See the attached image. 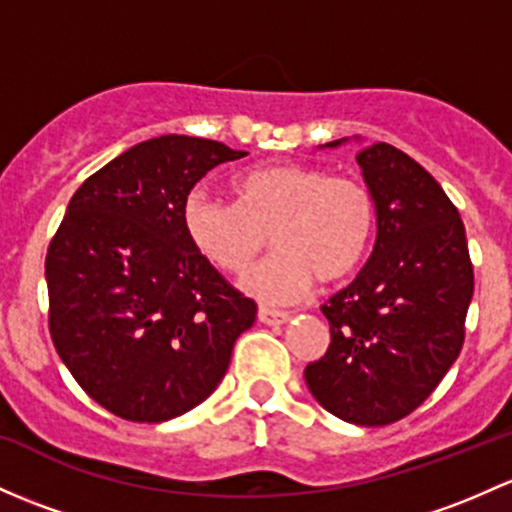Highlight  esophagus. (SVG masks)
<instances>
[{
    "label": "esophagus",
    "instance_id": "34e87169",
    "mask_svg": "<svg viewBox=\"0 0 512 512\" xmlns=\"http://www.w3.org/2000/svg\"><path fill=\"white\" fill-rule=\"evenodd\" d=\"M257 319L267 326H279V324H287V321L292 319V314H289V311L270 309V306H260V311H257Z\"/></svg>",
    "mask_w": 512,
    "mask_h": 512
}]
</instances>
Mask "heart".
<instances>
[{"instance_id": "obj_1", "label": "heart", "mask_w": 512, "mask_h": 512, "mask_svg": "<svg viewBox=\"0 0 512 512\" xmlns=\"http://www.w3.org/2000/svg\"><path fill=\"white\" fill-rule=\"evenodd\" d=\"M235 203L193 188L181 225L193 250L228 274H242L265 250L277 252L242 277V289L270 304L304 297L314 279L338 282L358 270L375 233V198L353 176L299 164H267L233 179Z\"/></svg>"}]
</instances>
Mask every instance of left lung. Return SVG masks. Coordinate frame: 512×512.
I'll return each mask as SVG.
<instances>
[{"label": "left lung", "mask_w": 512, "mask_h": 512, "mask_svg": "<svg viewBox=\"0 0 512 512\" xmlns=\"http://www.w3.org/2000/svg\"><path fill=\"white\" fill-rule=\"evenodd\" d=\"M355 159L378 238L358 277L321 306L331 343L304 378L338 419L383 427L417 410L459 358L473 265L459 211L429 171L385 142Z\"/></svg>", "instance_id": "left-lung-1"}]
</instances>
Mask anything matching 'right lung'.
Wrapping results in <instances>:
<instances>
[{
	"label": "right lung",
	"instance_id": "add662e5",
	"mask_svg": "<svg viewBox=\"0 0 512 512\" xmlns=\"http://www.w3.org/2000/svg\"><path fill=\"white\" fill-rule=\"evenodd\" d=\"M245 154L164 134L73 193L46 255L48 328L75 383L107 412L154 424L193 410L255 324V301L193 250L181 225L191 188Z\"/></svg>",
	"mask_w": 512,
	"mask_h": 512
}]
</instances>
